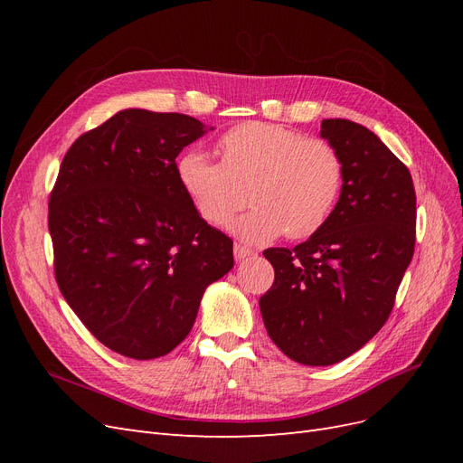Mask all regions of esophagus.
<instances>
[{
	"instance_id": "34e87169",
	"label": "esophagus",
	"mask_w": 463,
	"mask_h": 463,
	"mask_svg": "<svg viewBox=\"0 0 463 463\" xmlns=\"http://www.w3.org/2000/svg\"><path fill=\"white\" fill-rule=\"evenodd\" d=\"M253 255H255L253 249H249V247H245V245L235 243V247H233V257H235V260H243V259L253 257Z\"/></svg>"
}]
</instances>
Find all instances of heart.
Instances as JSON below:
<instances>
[{
    "instance_id": "1",
    "label": "heart",
    "mask_w": 463,
    "mask_h": 463,
    "mask_svg": "<svg viewBox=\"0 0 463 463\" xmlns=\"http://www.w3.org/2000/svg\"><path fill=\"white\" fill-rule=\"evenodd\" d=\"M220 162L189 150L177 162V179L199 216L226 223L253 201V210L230 230L250 245L279 235L307 240L325 228L340 199L344 165L325 138L305 137L282 125L249 121L218 141Z\"/></svg>"
}]
</instances>
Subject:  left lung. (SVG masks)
Segmentation results:
<instances>
[{"label": "left lung", "instance_id": "obj_1", "mask_svg": "<svg viewBox=\"0 0 463 463\" xmlns=\"http://www.w3.org/2000/svg\"><path fill=\"white\" fill-rule=\"evenodd\" d=\"M320 137L344 165L325 228L293 249L272 247L274 284L259 301L266 332L311 367L334 365L383 328L415 247L411 174L373 131L325 119Z\"/></svg>", "mask_w": 463, "mask_h": 463}]
</instances>
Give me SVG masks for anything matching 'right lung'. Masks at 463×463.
Segmentation results:
<instances>
[{
  "instance_id": "1",
  "label": "right lung",
  "mask_w": 463,
  "mask_h": 463,
  "mask_svg": "<svg viewBox=\"0 0 463 463\" xmlns=\"http://www.w3.org/2000/svg\"><path fill=\"white\" fill-rule=\"evenodd\" d=\"M204 133L185 114L121 109L71 145L50 194L55 282L94 338L125 357L170 354L204 289L233 266V241L177 179V154Z\"/></svg>"
}]
</instances>
